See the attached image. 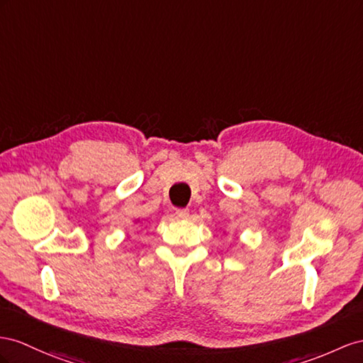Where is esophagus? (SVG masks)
Returning <instances> with one entry per match:
<instances>
[{
	"mask_svg": "<svg viewBox=\"0 0 363 363\" xmlns=\"http://www.w3.org/2000/svg\"><path fill=\"white\" fill-rule=\"evenodd\" d=\"M174 215L178 219H187L189 218V210L187 208H178V210H176Z\"/></svg>",
	"mask_w": 363,
	"mask_h": 363,
	"instance_id": "34e87169",
	"label": "esophagus"
}]
</instances>
